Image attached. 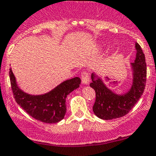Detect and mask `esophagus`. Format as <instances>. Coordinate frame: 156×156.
I'll use <instances>...</instances> for the list:
<instances>
[{"label":"esophagus","mask_w":156,"mask_h":156,"mask_svg":"<svg viewBox=\"0 0 156 156\" xmlns=\"http://www.w3.org/2000/svg\"><path fill=\"white\" fill-rule=\"evenodd\" d=\"M81 80L83 84H87L90 81V76L89 73L86 71L81 73Z\"/></svg>","instance_id":"34e87169"}]
</instances>
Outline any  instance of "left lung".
Listing matches in <instances>:
<instances>
[{
	"mask_svg": "<svg viewBox=\"0 0 156 156\" xmlns=\"http://www.w3.org/2000/svg\"><path fill=\"white\" fill-rule=\"evenodd\" d=\"M137 50L135 62L131 63L133 69V83L131 90L124 95H118L110 90L101 79L95 80L91 76L90 84L95 90L96 100L93 106L94 114L104 120H112L125 116L135 105L145 90L146 84L147 67L145 54L138 43L135 44Z\"/></svg>",
	"mask_w": 156,
	"mask_h": 156,
	"instance_id": "obj_1",
	"label": "left lung"
}]
</instances>
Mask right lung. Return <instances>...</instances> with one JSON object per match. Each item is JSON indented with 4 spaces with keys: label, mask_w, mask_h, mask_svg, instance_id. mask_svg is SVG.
<instances>
[{
    "label": "right lung",
    "mask_w": 156,
    "mask_h": 156,
    "mask_svg": "<svg viewBox=\"0 0 156 156\" xmlns=\"http://www.w3.org/2000/svg\"><path fill=\"white\" fill-rule=\"evenodd\" d=\"M11 90L17 104L30 116L44 123H57L63 119L66 112V98L80 87L81 80L74 77L64 81L49 93L43 95H29L18 88L11 69L9 71Z\"/></svg>",
    "instance_id": "right-lung-1"
}]
</instances>
